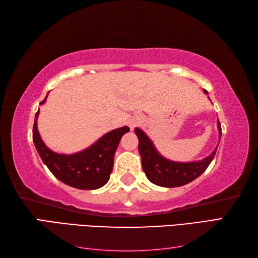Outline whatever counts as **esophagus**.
<instances>
[{
	"mask_svg": "<svg viewBox=\"0 0 258 258\" xmlns=\"http://www.w3.org/2000/svg\"><path fill=\"white\" fill-rule=\"evenodd\" d=\"M138 124H139L138 120H131V122H130V127H131V130H133Z\"/></svg>",
	"mask_w": 258,
	"mask_h": 258,
	"instance_id": "esophagus-1",
	"label": "esophagus"
}]
</instances>
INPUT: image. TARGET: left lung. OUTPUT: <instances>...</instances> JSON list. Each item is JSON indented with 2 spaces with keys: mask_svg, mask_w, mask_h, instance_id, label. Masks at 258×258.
I'll list each match as a JSON object with an SVG mask.
<instances>
[{
  "mask_svg": "<svg viewBox=\"0 0 258 258\" xmlns=\"http://www.w3.org/2000/svg\"><path fill=\"white\" fill-rule=\"evenodd\" d=\"M205 93H207L205 91ZM218 128L222 136L221 123L218 120ZM135 134L139 138V152L142 157V167L153 184L163 187H177L194 180L205 172L215 156L216 150L201 162L176 163L167 161L158 154L152 142L143 131L135 128Z\"/></svg>",
  "mask_w": 258,
  "mask_h": 258,
  "instance_id": "left-lung-1",
  "label": "left lung"
}]
</instances>
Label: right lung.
<instances>
[{
  "label": "right lung",
  "instance_id": "obj_1",
  "mask_svg": "<svg viewBox=\"0 0 258 258\" xmlns=\"http://www.w3.org/2000/svg\"><path fill=\"white\" fill-rule=\"evenodd\" d=\"M37 115L38 111L33 125V142L43 163L54 176L64 184L79 189H96L105 185L113 171L115 151L122 136L130 131L127 126L111 131L83 152L63 155L48 150L43 143L37 131Z\"/></svg>",
  "mask_w": 258,
  "mask_h": 258
}]
</instances>
